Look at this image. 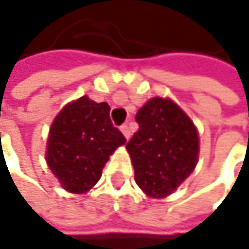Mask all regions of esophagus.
I'll return each instance as SVG.
<instances>
[{"mask_svg": "<svg viewBox=\"0 0 249 249\" xmlns=\"http://www.w3.org/2000/svg\"><path fill=\"white\" fill-rule=\"evenodd\" d=\"M121 131H122V134H124V137H125L127 140L131 137V131H130V128H128V125L127 124H124V125H121Z\"/></svg>", "mask_w": 249, "mask_h": 249, "instance_id": "34e87169", "label": "esophagus"}]
</instances>
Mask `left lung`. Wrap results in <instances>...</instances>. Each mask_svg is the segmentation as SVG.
I'll use <instances>...</instances> for the list:
<instances>
[{"label": "left lung", "mask_w": 249, "mask_h": 249, "mask_svg": "<svg viewBox=\"0 0 249 249\" xmlns=\"http://www.w3.org/2000/svg\"><path fill=\"white\" fill-rule=\"evenodd\" d=\"M136 121L139 131L127 143L136 182L149 197H166L197 165V130L178 105L162 97L150 99Z\"/></svg>", "instance_id": "left-lung-1"}]
</instances>
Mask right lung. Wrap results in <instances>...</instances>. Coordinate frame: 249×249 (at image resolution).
<instances>
[{
	"instance_id": "add662e5",
	"label": "right lung",
	"mask_w": 249,
	"mask_h": 249,
	"mask_svg": "<svg viewBox=\"0 0 249 249\" xmlns=\"http://www.w3.org/2000/svg\"><path fill=\"white\" fill-rule=\"evenodd\" d=\"M106 102L87 96L67 105L55 118L46 160L61 185L74 194L87 193L102 177V169L125 137L113 127Z\"/></svg>"
}]
</instances>
